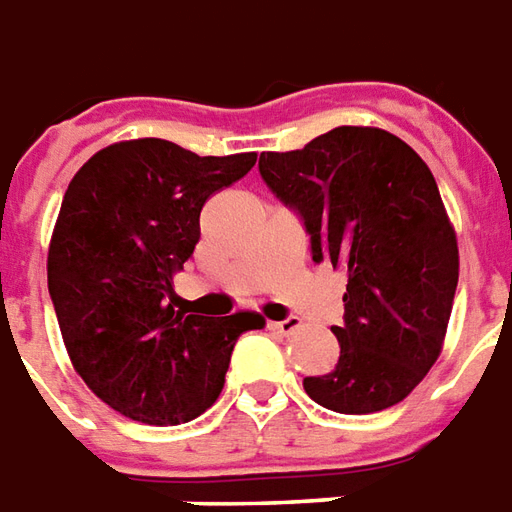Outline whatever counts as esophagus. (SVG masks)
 <instances>
[{
	"mask_svg": "<svg viewBox=\"0 0 512 512\" xmlns=\"http://www.w3.org/2000/svg\"><path fill=\"white\" fill-rule=\"evenodd\" d=\"M300 325H303V322L297 320V317H286V320L281 322H267V328L275 333H281V336H289V333L300 331Z\"/></svg>",
	"mask_w": 512,
	"mask_h": 512,
	"instance_id": "34e87169",
	"label": "esophagus"
}]
</instances>
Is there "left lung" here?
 Listing matches in <instances>:
<instances>
[{"label":"left lung","mask_w":512,"mask_h":512,"mask_svg":"<svg viewBox=\"0 0 512 512\" xmlns=\"http://www.w3.org/2000/svg\"><path fill=\"white\" fill-rule=\"evenodd\" d=\"M295 209L311 259L344 270L339 364L303 389L336 413H375L411 394L441 355L458 289V239L424 159L397 134L336 126L297 151L259 157Z\"/></svg>","instance_id":"8db88e82"}]
</instances>
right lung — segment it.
I'll use <instances>...</instances> for the list:
<instances>
[{
  "label": "right lung",
  "mask_w": 512,
  "mask_h": 512,
  "mask_svg": "<svg viewBox=\"0 0 512 512\" xmlns=\"http://www.w3.org/2000/svg\"><path fill=\"white\" fill-rule=\"evenodd\" d=\"M253 165L256 154L198 157L143 137L76 170L49 245V295L71 364L112 411L159 427L201 416L223 391L239 333L264 328L256 311L190 314L173 292L209 195Z\"/></svg>",
  "instance_id": "add662e5"
}]
</instances>
